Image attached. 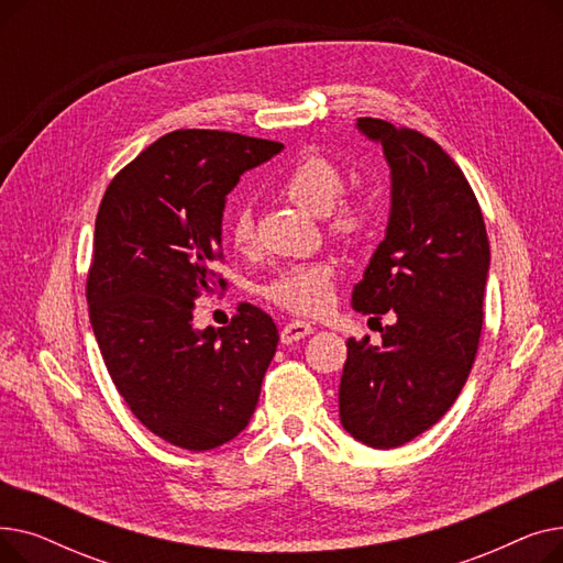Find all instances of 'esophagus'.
<instances>
[{
  "instance_id": "34e87169",
  "label": "esophagus",
  "mask_w": 563,
  "mask_h": 563,
  "mask_svg": "<svg viewBox=\"0 0 563 563\" xmlns=\"http://www.w3.org/2000/svg\"><path fill=\"white\" fill-rule=\"evenodd\" d=\"M312 333V327L310 323H306V321H289V323H285L283 327V331H280V342L283 344H291V342H299V340H303V338H308Z\"/></svg>"
}]
</instances>
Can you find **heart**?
<instances>
[{
	"label": "heart",
	"mask_w": 563,
	"mask_h": 563,
	"mask_svg": "<svg viewBox=\"0 0 563 563\" xmlns=\"http://www.w3.org/2000/svg\"><path fill=\"white\" fill-rule=\"evenodd\" d=\"M346 175L342 166L319 151H303L276 183V189L294 205L321 214L327 230L346 244L365 242L374 210L369 200L344 194ZM225 236L236 251H249L255 242L253 214L246 205H236L225 221ZM335 264L312 260L289 264L269 283L262 285V297L294 314H319L331 303Z\"/></svg>",
	"instance_id": "obj_1"
}]
</instances>
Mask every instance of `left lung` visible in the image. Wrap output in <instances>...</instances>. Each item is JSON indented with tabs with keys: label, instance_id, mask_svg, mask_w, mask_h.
I'll use <instances>...</instances> for the list:
<instances>
[{
	"label": "left lung",
	"instance_id": "left-lung-1",
	"mask_svg": "<svg viewBox=\"0 0 563 563\" xmlns=\"http://www.w3.org/2000/svg\"><path fill=\"white\" fill-rule=\"evenodd\" d=\"M358 128L393 168V212L351 306L372 319L390 312L393 323L380 349L346 340L340 420L365 445L390 450L433 427L465 386L490 249L475 191L433 139L380 118H358Z\"/></svg>",
	"mask_w": 563,
	"mask_h": 563
}]
</instances>
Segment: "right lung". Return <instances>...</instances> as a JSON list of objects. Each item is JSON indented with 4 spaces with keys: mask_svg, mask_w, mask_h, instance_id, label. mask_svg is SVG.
<instances>
[{
    "mask_svg": "<svg viewBox=\"0 0 563 563\" xmlns=\"http://www.w3.org/2000/svg\"><path fill=\"white\" fill-rule=\"evenodd\" d=\"M283 143L177 130L113 175L96 217L88 317L115 390L134 418L189 452L242 433L278 329L242 303L223 329H194V303L225 289L221 219L240 175Z\"/></svg>",
    "mask_w": 563,
    "mask_h": 563,
    "instance_id": "obj_1",
    "label": "right lung"
}]
</instances>
